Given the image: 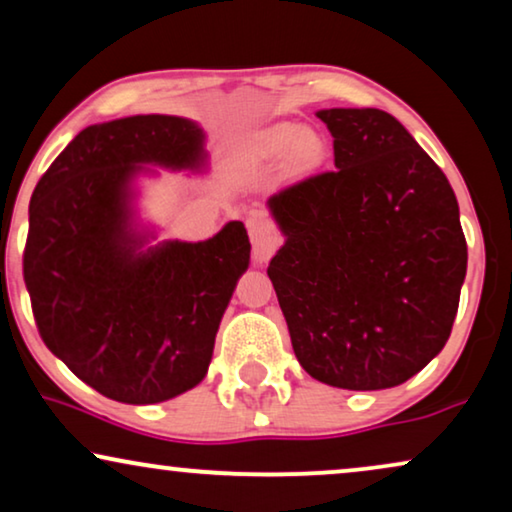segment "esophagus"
I'll use <instances>...</instances> for the list:
<instances>
[{"label":"esophagus","instance_id":"34e87169","mask_svg":"<svg viewBox=\"0 0 512 512\" xmlns=\"http://www.w3.org/2000/svg\"><path fill=\"white\" fill-rule=\"evenodd\" d=\"M247 228L251 235V258L254 263H265L270 261V256L275 254L279 244H282V237H279L275 223H272L265 214H251L247 219Z\"/></svg>","mask_w":512,"mask_h":512}]
</instances>
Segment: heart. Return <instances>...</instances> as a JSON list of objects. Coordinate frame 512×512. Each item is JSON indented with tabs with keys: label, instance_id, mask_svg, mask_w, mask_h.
<instances>
[{
	"label": "heart",
	"instance_id": "heart-1",
	"mask_svg": "<svg viewBox=\"0 0 512 512\" xmlns=\"http://www.w3.org/2000/svg\"><path fill=\"white\" fill-rule=\"evenodd\" d=\"M258 151L265 158H282L291 153L296 170H307L321 156V142L314 132L296 123H277L258 137Z\"/></svg>",
	"mask_w": 512,
	"mask_h": 512
}]
</instances>
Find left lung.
<instances>
[{
	"label": "left lung",
	"instance_id": "1",
	"mask_svg": "<svg viewBox=\"0 0 512 512\" xmlns=\"http://www.w3.org/2000/svg\"><path fill=\"white\" fill-rule=\"evenodd\" d=\"M335 170L268 200L284 235L268 265L291 345L314 380L398 387L450 338L466 237L450 181L382 109H321Z\"/></svg>",
	"mask_w": 512,
	"mask_h": 512
}]
</instances>
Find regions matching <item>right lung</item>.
Here are the masks:
<instances>
[{
    "label": "right lung",
    "instance_id": "right-lung-1",
    "mask_svg": "<svg viewBox=\"0 0 512 512\" xmlns=\"http://www.w3.org/2000/svg\"><path fill=\"white\" fill-rule=\"evenodd\" d=\"M202 172L205 132L181 116H128L83 128L30 200L23 277L46 347L118 403L149 405L205 380L216 331L249 268L230 221L205 242L139 228L135 179Z\"/></svg>",
    "mask_w": 512,
    "mask_h": 512
}]
</instances>
